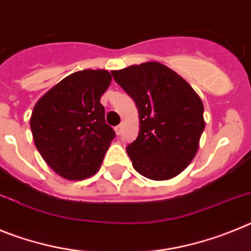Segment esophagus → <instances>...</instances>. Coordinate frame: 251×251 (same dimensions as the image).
<instances>
[{
	"label": "esophagus",
	"instance_id": "obj_1",
	"mask_svg": "<svg viewBox=\"0 0 251 251\" xmlns=\"http://www.w3.org/2000/svg\"><path fill=\"white\" fill-rule=\"evenodd\" d=\"M122 130H123V126H122V124H119V126H117V127H115V133H117L118 136L122 133Z\"/></svg>",
	"mask_w": 251,
	"mask_h": 251
}]
</instances>
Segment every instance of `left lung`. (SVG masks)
<instances>
[{
	"mask_svg": "<svg viewBox=\"0 0 251 251\" xmlns=\"http://www.w3.org/2000/svg\"><path fill=\"white\" fill-rule=\"evenodd\" d=\"M112 75L138 108V137L127 146L134 170L154 181L181 174L196 156L205 129L200 97L183 77L156 61Z\"/></svg>",
	"mask_w": 251,
	"mask_h": 251,
	"instance_id": "left-lung-1",
	"label": "left lung"
}]
</instances>
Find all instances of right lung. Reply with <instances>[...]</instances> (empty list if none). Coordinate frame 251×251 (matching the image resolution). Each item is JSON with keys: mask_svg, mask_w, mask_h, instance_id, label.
<instances>
[{"mask_svg": "<svg viewBox=\"0 0 251 251\" xmlns=\"http://www.w3.org/2000/svg\"><path fill=\"white\" fill-rule=\"evenodd\" d=\"M110 81L106 70L73 73L35 104L30 119L35 146L64 178H88L100 168L115 137L100 104Z\"/></svg>", "mask_w": 251, "mask_h": 251, "instance_id": "1", "label": "right lung"}]
</instances>
